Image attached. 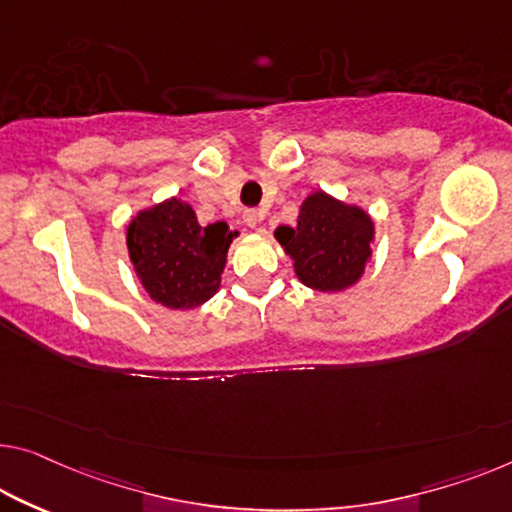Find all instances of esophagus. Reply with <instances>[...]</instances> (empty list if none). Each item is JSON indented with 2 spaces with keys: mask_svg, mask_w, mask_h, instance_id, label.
I'll list each match as a JSON object with an SVG mask.
<instances>
[{
  "mask_svg": "<svg viewBox=\"0 0 512 512\" xmlns=\"http://www.w3.org/2000/svg\"><path fill=\"white\" fill-rule=\"evenodd\" d=\"M243 223H246L250 230H255V227L262 223V211L257 209H246L243 211Z\"/></svg>",
  "mask_w": 512,
  "mask_h": 512,
  "instance_id": "obj_1",
  "label": "esophagus"
}]
</instances>
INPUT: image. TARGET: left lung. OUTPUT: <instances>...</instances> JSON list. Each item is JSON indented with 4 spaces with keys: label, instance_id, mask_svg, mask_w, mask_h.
Returning a JSON list of instances; mask_svg holds the SVG:
<instances>
[{
    "label": "left lung",
    "instance_id": "obj_1",
    "mask_svg": "<svg viewBox=\"0 0 512 512\" xmlns=\"http://www.w3.org/2000/svg\"><path fill=\"white\" fill-rule=\"evenodd\" d=\"M276 239L294 259L296 278L305 287L342 292L363 276L372 257L375 223L361 207L315 190L303 200L296 225L278 227Z\"/></svg>",
    "mask_w": 512,
    "mask_h": 512
}]
</instances>
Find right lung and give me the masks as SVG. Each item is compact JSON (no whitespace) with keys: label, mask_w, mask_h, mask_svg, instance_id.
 I'll return each mask as SVG.
<instances>
[{"label":"right lung","mask_w":512,"mask_h":512,"mask_svg":"<svg viewBox=\"0 0 512 512\" xmlns=\"http://www.w3.org/2000/svg\"><path fill=\"white\" fill-rule=\"evenodd\" d=\"M236 234L227 223L202 227L188 202L170 197L128 223L126 246L151 299L172 310H190L218 292Z\"/></svg>","instance_id":"add662e5"}]
</instances>
